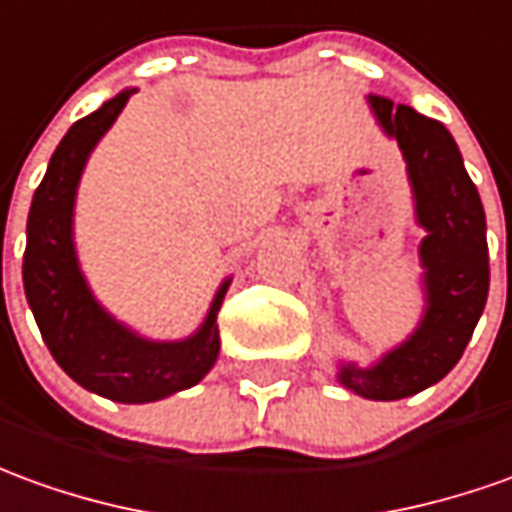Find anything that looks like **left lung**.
<instances>
[{"instance_id": "left-lung-1", "label": "left lung", "mask_w": 512, "mask_h": 512, "mask_svg": "<svg viewBox=\"0 0 512 512\" xmlns=\"http://www.w3.org/2000/svg\"><path fill=\"white\" fill-rule=\"evenodd\" d=\"M368 105L407 163L416 224L427 232L418 246L427 307L405 343L368 368L341 363L338 382L357 396L393 402L430 388L457 366L485 310L491 271L485 210L455 138L441 121L385 96L371 94Z\"/></svg>"}]
</instances>
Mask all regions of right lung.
Segmentation results:
<instances>
[{"label":"right lung","mask_w":512,"mask_h":512,"mask_svg":"<svg viewBox=\"0 0 512 512\" xmlns=\"http://www.w3.org/2000/svg\"><path fill=\"white\" fill-rule=\"evenodd\" d=\"M121 91L63 135L32 196L24 249V293L57 366L85 391L144 405L185 391L219 357V316L230 277L210 302L202 327L182 341H149L107 313L82 277L74 249V202L88 155L127 105Z\"/></svg>","instance_id":"right-lung-1"}]
</instances>
